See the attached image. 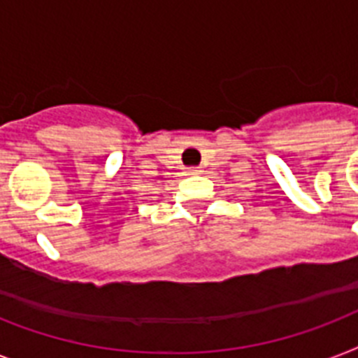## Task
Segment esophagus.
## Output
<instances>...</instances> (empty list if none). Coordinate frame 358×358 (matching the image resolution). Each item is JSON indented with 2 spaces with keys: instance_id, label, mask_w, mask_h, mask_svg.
<instances>
[{
  "instance_id": "34e87169",
  "label": "esophagus",
  "mask_w": 358,
  "mask_h": 358,
  "mask_svg": "<svg viewBox=\"0 0 358 358\" xmlns=\"http://www.w3.org/2000/svg\"><path fill=\"white\" fill-rule=\"evenodd\" d=\"M187 174H189V176H195V174H201V169H196V167L187 169Z\"/></svg>"
}]
</instances>
